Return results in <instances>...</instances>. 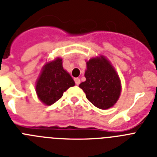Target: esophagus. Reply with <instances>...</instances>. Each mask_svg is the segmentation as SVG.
Segmentation results:
<instances>
[{
  "label": "esophagus",
  "instance_id": "34e87169",
  "mask_svg": "<svg viewBox=\"0 0 157 157\" xmlns=\"http://www.w3.org/2000/svg\"><path fill=\"white\" fill-rule=\"evenodd\" d=\"M75 81V83H76V85H80V83H81V80H80V78H75L74 79Z\"/></svg>",
  "mask_w": 157,
  "mask_h": 157
}]
</instances>
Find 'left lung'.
<instances>
[{
	"instance_id": "1",
	"label": "left lung",
	"mask_w": 157,
	"mask_h": 157,
	"mask_svg": "<svg viewBox=\"0 0 157 157\" xmlns=\"http://www.w3.org/2000/svg\"><path fill=\"white\" fill-rule=\"evenodd\" d=\"M86 64V81L79 86L93 105L101 109L112 107L121 93L120 80L117 72L103 56L90 59Z\"/></svg>"
}]
</instances>
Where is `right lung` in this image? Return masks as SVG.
<instances>
[{"instance_id": "right-lung-1", "label": "right lung", "mask_w": 157, "mask_h": 157, "mask_svg": "<svg viewBox=\"0 0 157 157\" xmlns=\"http://www.w3.org/2000/svg\"><path fill=\"white\" fill-rule=\"evenodd\" d=\"M75 82L62 65V59L46 64L36 84V93L42 102L50 105L60 99L68 88L74 86Z\"/></svg>"}]
</instances>
